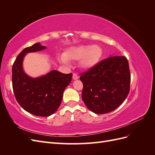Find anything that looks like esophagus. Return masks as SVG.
<instances>
[{
  "mask_svg": "<svg viewBox=\"0 0 155 155\" xmlns=\"http://www.w3.org/2000/svg\"><path fill=\"white\" fill-rule=\"evenodd\" d=\"M72 78L73 79H77L78 78V76L76 74V73H73V76H72Z\"/></svg>",
  "mask_w": 155,
  "mask_h": 155,
  "instance_id": "1",
  "label": "esophagus"
}]
</instances>
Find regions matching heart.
I'll use <instances>...</instances> for the list:
<instances>
[{
  "label": "heart",
  "mask_w": 155,
  "mask_h": 155,
  "mask_svg": "<svg viewBox=\"0 0 155 155\" xmlns=\"http://www.w3.org/2000/svg\"><path fill=\"white\" fill-rule=\"evenodd\" d=\"M102 55V49L100 46L94 45H81L70 48L61 57V61L68 63V60L78 61L80 59L79 64L83 68H90L96 65Z\"/></svg>",
  "instance_id": "1"
}]
</instances>
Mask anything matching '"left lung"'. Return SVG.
<instances>
[{"label":"left lung","mask_w":155,"mask_h":155,"mask_svg":"<svg viewBox=\"0 0 155 155\" xmlns=\"http://www.w3.org/2000/svg\"><path fill=\"white\" fill-rule=\"evenodd\" d=\"M83 84L82 100L96 114L117 109L127 97L130 74L125 56H112L79 74Z\"/></svg>","instance_id":"1"}]
</instances>
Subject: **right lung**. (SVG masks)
I'll use <instances>...</instances> for the list:
<instances>
[{
    "mask_svg": "<svg viewBox=\"0 0 155 155\" xmlns=\"http://www.w3.org/2000/svg\"><path fill=\"white\" fill-rule=\"evenodd\" d=\"M39 43L25 48L18 55L12 67V87L17 102L26 111L35 116H48L58 110L63 92L72 80V74L51 70L37 78L28 76L22 70L27 53L45 49Z\"/></svg>",
    "mask_w": 155,
    "mask_h": 155,
    "instance_id": "add662e5",
    "label": "right lung"
}]
</instances>
